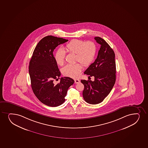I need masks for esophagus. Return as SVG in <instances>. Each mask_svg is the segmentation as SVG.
Segmentation results:
<instances>
[{"instance_id": "1", "label": "esophagus", "mask_w": 148, "mask_h": 148, "mask_svg": "<svg viewBox=\"0 0 148 148\" xmlns=\"http://www.w3.org/2000/svg\"><path fill=\"white\" fill-rule=\"evenodd\" d=\"M79 82H80V80H78V79H75V83H79Z\"/></svg>"}]
</instances>
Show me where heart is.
I'll return each mask as SVG.
<instances>
[{
  "instance_id": "b5f03b06",
  "label": "heart",
  "mask_w": 148,
  "mask_h": 148,
  "mask_svg": "<svg viewBox=\"0 0 148 148\" xmlns=\"http://www.w3.org/2000/svg\"><path fill=\"white\" fill-rule=\"evenodd\" d=\"M68 52L76 54L75 61L79 62L82 65L87 66L93 61L96 54V46L92 41H85L73 39L65 47ZM66 53L62 48H59L55 54V60L59 66H62L65 62ZM82 70L80 63L68 64L62 69L63 75L71 78H77Z\"/></svg>"
}]
</instances>
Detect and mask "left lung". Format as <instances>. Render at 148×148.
Listing matches in <instances>:
<instances>
[{
	"label": "left lung",
	"mask_w": 148,
	"mask_h": 148,
	"mask_svg": "<svg viewBox=\"0 0 148 148\" xmlns=\"http://www.w3.org/2000/svg\"><path fill=\"white\" fill-rule=\"evenodd\" d=\"M101 45L96 59L84 73L94 77V81L81 80L84 86L82 94L84 100L90 104H99L104 100L112 90L116 79L115 54L104 39L94 38Z\"/></svg>",
	"instance_id": "1"
}]
</instances>
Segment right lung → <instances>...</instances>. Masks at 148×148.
<instances>
[{"instance_id": "1", "label": "right lung", "mask_w": 148, "mask_h": 148, "mask_svg": "<svg viewBox=\"0 0 148 148\" xmlns=\"http://www.w3.org/2000/svg\"><path fill=\"white\" fill-rule=\"evenodd\" d=\"M68 39L48 36L39 41L29 62V74L34 95L44 105L55 107L65 101L68 89L74 83L69 77L60 78L61 73L53 54L56 47L68 41Z\"/></svg>"}]
</instances>
